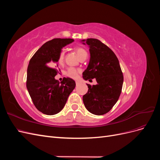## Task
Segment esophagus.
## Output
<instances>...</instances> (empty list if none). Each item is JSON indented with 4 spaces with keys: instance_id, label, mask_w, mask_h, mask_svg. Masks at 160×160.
I'll list each match as a JSON object with an SVG mask.
<instances>
[{
    "instance_id": "34e87169",
    "label": "esophagus",
    "mask_w": 160,
    "mask_h": 160,
    "mask_svg": "<svg viewBox=\"0 0 160 160\" xmlns=\"http://www.w3.org/2000/svg\"><path fill=\"white\" fill-rule=\"evenodd\" d=\"M75 83H76V85H77L80 84V81H75Z\"/></svg>"
}]
</instances>
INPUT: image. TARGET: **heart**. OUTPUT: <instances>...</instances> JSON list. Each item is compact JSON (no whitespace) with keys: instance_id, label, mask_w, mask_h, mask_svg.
<instances>
[{"instance_id":"b5f03b06","label":"heart","mask_w":160,"mask_h":160,"mask_svg":"<svg viewBox=\"0 0 160 160\" xmlns=\"http://www.w3.org/2000/svg\"><path fill=\"white\" fill-rule=\"evenodd\" d=\"M75 51L77 52V55H78L79 57L81 55H83V54H84V53L86 52L85 49H83V48H80V47L77 48V49H75ZM64 59H65L64 51H61L59 52V56H58V59H57L58 63L60 65H62L64 62ZM79 72V70L76 69L75 68H72V67H70V68L67 69V71L66 72V74L67 76L71 77V78H72V79H76V78H77V77H78Z\"/></svg>"}]
</instances>
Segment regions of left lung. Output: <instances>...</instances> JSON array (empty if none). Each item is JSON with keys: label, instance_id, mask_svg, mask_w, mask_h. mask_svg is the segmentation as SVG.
<instances>
[{"label": "left lung", "instance_id": "8db88e82", "mask_svg": "<svg viewBox=\"0 0 160 160\" xmlns=\"http://www.w3.org/2000/svg\"><path fill=\"white\" fill-rule=\"evenodd\" d=\"M82 42L89 45L90 52L89 62L83 78L86 81L95 78L98 82L92 86L87 84L89 89L83 96V103L90 113L101 115L109 112L117 103L122 93L123 72L118 57L107 45L96 38Z\"/></svg>", "mask_w": 160, "mask_h": 160}]
</instances>
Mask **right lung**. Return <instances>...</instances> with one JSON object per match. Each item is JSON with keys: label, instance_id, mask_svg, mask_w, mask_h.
<instances>
[{"label": "right lung", "instance_id": "1", "mask_svg": "<svg viewBox=\"0 0 160 160\" xmlns=\"http://www.w3.org/2000/svg\"><path fill=\"white\" fill-rule=\"evenodd\" d=\"M73 41L72 38H54L47 41L29 61L27 88L36 108L45 115L60 112L75 88V81L69 77H64L61 83L55 79L58 65L54 64L58 62L62 48Z\"/></svg>", "mask_w": 160, "mask_h": 160}]
</instances>
